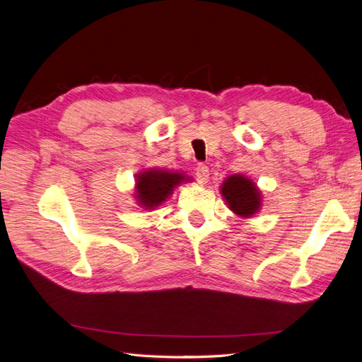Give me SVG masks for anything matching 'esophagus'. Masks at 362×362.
I'll list each match as a JSON object with an SVG mask.
<instances>
[{
    "label": "esophagus",
    "instance_id": "esophagus-1",
    "mask_svg": "<svg viewBox=\"0 0 362 362\" xmlns=\"http://www.w3.org/2000/svg\"><path fill=\"white\" fill-rule=\"evenodd\" d=\"M195 175H197V178H198L199 182L206 184L209 181V167L204 165V164H198Z\"/></svg>",
    "mask_w": 362,
    "mask_h": 362
}]
</instances>
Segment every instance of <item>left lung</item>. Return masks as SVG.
I'll use <instances>...</instances> for the list:
<instances>
[{
    "instance_id": "left-lung-1",
    "label": "left lung",
    "mask_w": 362,
    "mask_h": 362,
    "mask_svg": "<svg viewBox=\"0 0 362 362\" xmlns=\"http://www.w3.org/2000/svg\"><path fill=\"white\" fill-rule=\"evenodd\" d=\"M220 194L229 211L242 218H252L262 211L263 195L259 186L242 173L229 175L221 182Z\"/></svg>"
}]
</instances>
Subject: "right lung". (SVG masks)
Segmentation results:
<instances>
[{
    "instance_id": "right-lung-1",
    "label": "right lung",
    "mask_w": 362,
    "mask_h": 362,
    "mask_svg": "<svg viewBox=\"0 0 362 362\" xmlns=\"http://www.w3.org/2000/svg\"><path fill=\"white\" fill-rule=\"evenodd\" d=\"M194 178L186 172L168 170V168H142L134 176L133 195L144 211H155L173 195L175 189L181 184L192 182Z\"/></svg>"
}]
</instances>
